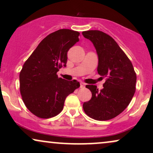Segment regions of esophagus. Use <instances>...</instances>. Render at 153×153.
Wrapping results in <instances>:
<instances>
[{
	"instance_id": "esophagus-1",
	"label": "esophagus",
	"mask_w": 153,
	"mask_h": 153,
	"mask_svg": "<svg viewBox=\"0 0 153 153\" xmlns=\"http://www.w3.org/2000/svg\"><path fill=\"white\" fill-rule=\"evenodd\" d=\"M80 88H82V87H84L85 86V83H84V82H80Z\"/></svg>"
}]
</instances>
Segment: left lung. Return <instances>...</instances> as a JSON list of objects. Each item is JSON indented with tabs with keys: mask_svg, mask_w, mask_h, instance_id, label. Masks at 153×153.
<instances>
[{
	"mask_svg": "<svg viewBox=\"0 0 153 153\" xmlns=\"http://www.w3.org/2000/svg\"><path fill=\"white\" fill-rule=\"evenodd\" d=\"M94 44L99 57L98 73L106 78L103 88L86 85L90 101L82 105L84 111L98 121L109 120L120 114L131 101L136 90L137 75L130 59L111 36L99 30L82 31Z\"/></svg>",
	"mask_w": 153,
	"mask_h": 153,
	"instance_id": "obj_1",
	"label": "left lung"
}]
</instances>
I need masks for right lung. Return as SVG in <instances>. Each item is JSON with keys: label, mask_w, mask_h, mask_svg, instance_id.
Here are the masks:
<instances>
[{"label": "right lung", "mask_w": 153, "mask_h": 153, "mask_svg": "<svg viewBox=\"0 0 153 153\" xmlns=\"http://www.w3.org/2000/svg\"><path fill=\"white\" fill-rule=\"evenodd\" d=\"M78 31L59 29L41 42L24 62L19 74L20 92L24 104L33 114L49 119L62 111L67 96L80 87L77 80L58 78L66 66L68 50L79 41Z\"/></svg>", "instance_id": "add662e5"}]
</instances>
